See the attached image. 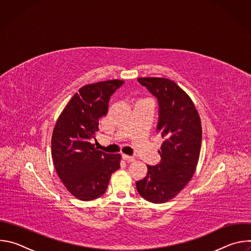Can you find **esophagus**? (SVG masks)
<instances>
[{"instance_id": "esophagus-1", "label": "esophagus", "mask_w": 251, "mask_h": 251, "mask_svg": "<svg viewBox=\"0 0 251 251\" xmlns=\"http://www.w3.org/2000/svg\"><path fill=\"white\" fill-rule=\"evenodd\" d=\"M122 158H123L125 161H127V162H133V161L135 160V158H134V157H132V156H128V155H125V154H123V155H122Z\"/></svg>"}]
</instances>
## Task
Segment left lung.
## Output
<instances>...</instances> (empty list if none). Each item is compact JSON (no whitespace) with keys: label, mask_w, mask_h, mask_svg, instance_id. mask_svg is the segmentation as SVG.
<instances>
[{"label":"left lung","mask_w":251,"mask_h":251,"mask_svg":"<svg viewBox=\"0 0 251 251\" xmlns=\"http://www.w3.org/2000/svg\"><path fill=\"white\" fill-rule=\"evenodd\" d=\"M138 81L157 98V131L165 138L161 161L147 166V176L136 182L139 195L154 203L175 198L191 181L201 146V124L190 96L174 81L161 77H142Z\"/></svg>","instance_id":"obj_1"}]
</instances>
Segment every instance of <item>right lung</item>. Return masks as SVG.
Wrapping results in <instances>:
<instances>
[{"mask_svg":"<svg viewBox=\"0 0 251 251\" xmlns=\"http://www.w3.org/2000/svg\"><path fill=\"white\" fill-rule=\"evenodd\" d=\"M124 83L106 80L84 85L59 115L51 137L56 173L67 191L81 201L101 197L112 173L120 168V154L97 150L95 138L100 117L107 114L110 96Z\"/></svg>","mask_w":251,"mask_h":251,"instance_id":"right-lung-1","label":"right lung"}]
</instances>
